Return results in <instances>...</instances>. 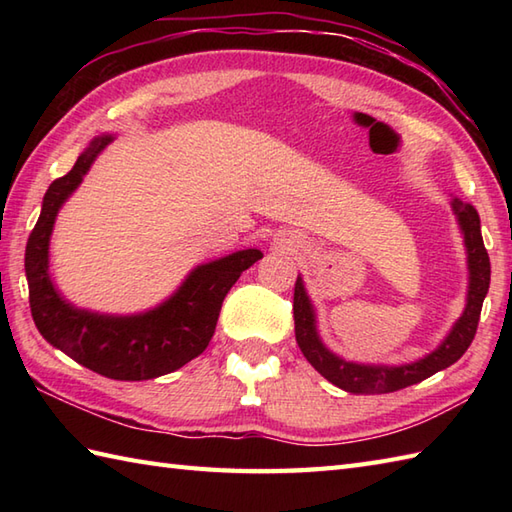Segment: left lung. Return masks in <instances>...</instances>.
Returning a JSON list of instances; mask_svg holds the SVG:
<instances>
[{"instance_id": "8db88e82", "label": "left lung", "mask_w": 512, "mask_h": 512, "mask_svg": "<svg viewBox=\"0 0 512 512\" xmlns=\"http://www.w3.org/2000/svg\"><path fill=\"white\" fill-rule=\"evenodd\" d=\"M453 211L458 215L460 226L464 231L466 250H469V270H471V286H469V303L466 310L455 323V328L447 336L436 352H431L427 358L418 363L400 365V367H367L345 363L339 356L330 354L319 341L317 330H314V312L308 301L306 290H303L301 279L295 281V336L299 350L308 358V363L317 372L328 378L332 385L341 387L350 394H389V391L405 389L409 385L422 383L424 378L433 376L440 369L453 365L462 354L469 350V345L475 339L477 323H480L482 303L491 284V259L484 248V239L480 231V215L471 204L462 200H453Z\"/></svg>"}]
</instances>
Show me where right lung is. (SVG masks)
<instances>
[{"mask_svg":"<svg viewBox=\"0 0 512 512\" xmlns=\"http://www.w3.org/2000/svg\"><path fill=\"white\" fill-rule=\"evenodd\" d=\"M110 140V136L96 138L74 167L46 191L41 215L26 244L30 312L43 339L79 365L114 380H149L173 372L204 352L228 290L246 268L262 259V253L248 248L198 266L167 303L140 317H99L74 310L52 288L48 242L59 206L79 187L96 154Z\"/></svg>","mask_w":512,"mask_h":512,"instance_id":"1","label":"right lung"}]
</instances>
